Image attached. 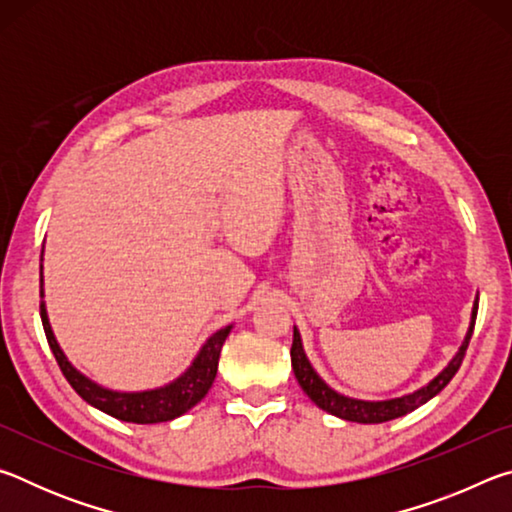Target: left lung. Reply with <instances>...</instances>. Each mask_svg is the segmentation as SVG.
Returning <instances> with one entry per match:
<instances>
[{
  "label": "left lung",
  "mask_w": 512,
  "mask_h": 512,
  "mask_svg": "<svg viewBox=\"0 0 512 512\" xmlns=\"http://www.w3.org/2000/svg\"><path fill=\"white\" fill-rule=\"evenodd\" d=\"M476 309H479V296H476V300H474L470 327H467L465 339L461 343V348H458V352L452 357V361H449L436 377L427 381V384L415 388L413 393H406L402 397H391V400H359V397H350V395L334 391V388L318 375L314 366H311V361L307 359L305 348H302V336L298 332V327H293L291 366H293V372H296L300 388L307 393L309 400L314 402L318 409L332 413V415H336V418L361 422V424H379V422L402 418V415L415 411L418 406L427 404L431 397H436L449 384V381H452L458 368H461L465 350H467V345H470L472 332H474Z\"/></svg>",
  "instance_id": "8db88e82"
}]
</instances>
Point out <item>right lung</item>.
I'll return each mask as SVG.
<instances>
[{"mask_svg": "<svg viewBox=\"0 0 512 512\" xmlns=\"http://www.w3.org/2000/svg\"><path fill=\"white\" fill-rule=\"evenodd\" d=\"M45 253V250H42ZM42 262V257H40ZM40 298H45V280H42V264H40ZM40 318L42 327H45L49 348L54 352L60 370H63L69 386L79 393L85 402L94 409L112 415L121 422H135V424H155V422H169L173 418L187 413L189 409L203 400L214 384L216 368H219V357L225 339H228L232 325L221 327L214 332L210 339L203 343V348L192 361L183 375L176 377L169 384L149 388V391H112V388H103L97 381L85 377L79 368L72 366V361L65 357L63 348H60L54 329H51L45 300H40Z\"/></svg>", "mask_w": 512, "mask_h": 512, "instance_id": "add662e5", "label": "right lung"}]
</instances>
